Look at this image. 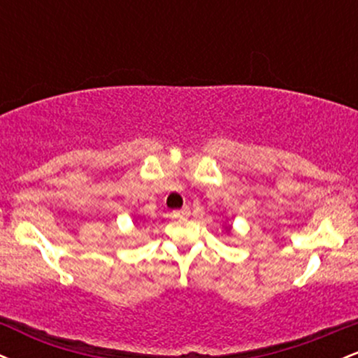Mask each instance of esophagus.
Returning <instances> with one entry per match:
<instances>
[{
  "instance_id": "34e87169",
  "label": "esophagus",
  "mask_w": 358,
  "mask_h": 358,
  "mask_svg": "<svg viewBox=\"0 0 358 358\" xmlns=\"http://www.w3.org/2000/svg\"><path fill=\"white\" fill-rule=\"evenodd\" d=\"M171 215H173L175 219H187V217L190 215V208L183 207V208H180V210H175Z\"/></svg>"
}]
</instances>
